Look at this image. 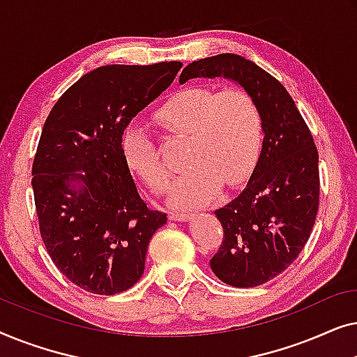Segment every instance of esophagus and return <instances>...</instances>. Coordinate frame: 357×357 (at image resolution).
<instances>
[{
  "mask_svg": "<svg viewBox=\"0 0 357 357\" xmlns=\"http://www.w3.org/2000/svg\"><path fill=\"white\" fill-rule=\"evenodd\" d=\"M190 216H192V214H187V213H170L169 219H170V221H187V219H190Z\"/></svg>",
  "mask_w": 357,
  "mask_h": 357,
  "instance_id": "esophagus-1",
  "label": "esophagus"
}]
</instances>
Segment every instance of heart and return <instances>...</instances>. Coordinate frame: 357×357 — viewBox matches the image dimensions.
<instances>
[{
  "label": "heart",
  "instance_id": "heart-1",
  "mask_svg": "<svg viewBox=\"0 0 357 357\" xmlns=\"http://www.w3.org/2000/svg\"><path fill=\"white\" fill-rule=\"evenodd\" d=\"M155 120L169 131L188 136L187 162L174 178L169 202L180 209L198 208L219 187H236L252 174L260 158L263 121L257 102L247 91L226 87H185L155 110ZM128 167L155 193L169 185V170L148 131L131 125L121 136Z\"/></svg>",
  "mask_w": 357,
  "mask_h": 357
}]
</instances>
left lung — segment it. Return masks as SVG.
<instances>
[{"label": "left lung", "instance_id": "left-lung-1", "mask_svg": "<svg viewBox=\"0 0 357 357\" xmlns=\"http://www.w3.org/2000/svg\"><path fill=\"white\" fill-rule=\"evenodd\" d=\"M226 77L255 99L263 144L245 188L214 211L224 237L209 265L226 284L255 287L299 257L319 211V153L309 126L276 77L247 58L221 53L190 63L180 82Z\"/></svg>", "mask_w": 357, "mask_h": 357}]
</instances>
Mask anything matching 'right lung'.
<instances>
[{
    "label": "right lung",
    "instance_id": "right-lung-1",
    "mask_svg": "<svg viewBox=\"0 0 357 357\" xmlns=\"http://www.w3.org/2000/svg\"><path fill=\"white\" fill-rule=\"evenodd\" d=\"M180 68V61L97 68L58 99L43 125L32 165L42 241L58 270L92 294L136 284L151 237L167 222L139 197L121 136Z\"/></svg>",
    "mask_w": 357,
    "mask_h": 357
}]
</instances>
